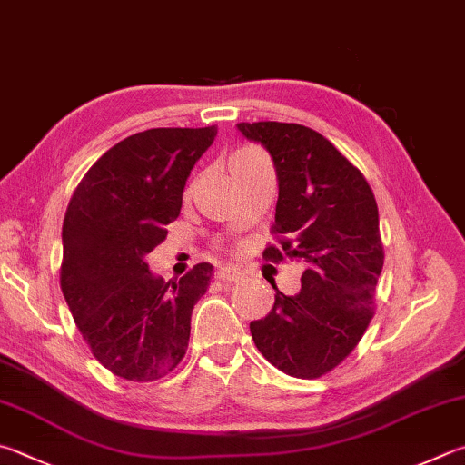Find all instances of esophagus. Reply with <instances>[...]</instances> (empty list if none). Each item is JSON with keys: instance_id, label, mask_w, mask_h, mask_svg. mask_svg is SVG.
<instances>
[{"instance_id": "1", "label": "esophagus", "mask_w": 465, "mask_h": 465, "mask_svg": "<svg viewBox=\"0 0 465 465\" xmlns=\"http://www.w3.org/2000/svg\"><path fill=\"white\" fill-rule=\"evenodd\" d=\"M217 276L222 278L223 282H238L242 281V272L240 270H235L233 266H222L217 270Z\"/></svg>"}]
</instances>
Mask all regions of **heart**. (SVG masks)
<instances>
[{"label": "heart", "mask_w": 465, "mask_h": 465, "mask_svg": "<svg viewBox=\"0 0 465 465\" xmlns=\"http://www.w3.org/2000/svg\"><path fill=\"white\" fill-rule=\"evenodd\" d=\"M250 152H256V150H252V148H246V150H238V152H235V154H233L230 160L238 158V156H243V154H250Z\"/></svg>", "instance_id": "obj_1"}]
</instances>
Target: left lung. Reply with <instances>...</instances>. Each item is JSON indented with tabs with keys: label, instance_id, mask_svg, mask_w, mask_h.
Returning <instances> with one entry per match:
<instances>
[{
	"label": "left lung",
	"instance_id": "1",
	"mask_svg": "<svg viewBox=\"0 0 465 465\" xmlns=\"http://www.w3.org/2000/svg\"><path fill=\"white\" fill-rule=\"evenodd\" d=\"M243 138L274 163L278 201L268 260L305 262L301 291L274 286V307L252 321L256 348L270 364L297 378H319L350 356L374 315L384 266L378 205L356 166L319 132L299 124L242 122Z\"/></svg>",
	"mask_w": 465,
	"mask_h": 465
}]
</instances>
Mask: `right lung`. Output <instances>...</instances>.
<instances>
[{
    "instance_id": "right-lung-1",
    "label": "right lung",
    "mask_w": 465,
    "mask_h": 465,
    "mask_svg": "<svg viewBox=\"0 0 465 465\" xmlns=\"http://www.w3.org/2000/svg\"><path fill=\"white\" fill-rule=\"evenodd\" d=\"M215 136V125L134 134L89 168L66 207L61 289L93 356L115 376L158 380L187 351L213 266L166 282L146 256L179 217L184 184Z\"/></svg>"
}]
</instances>
